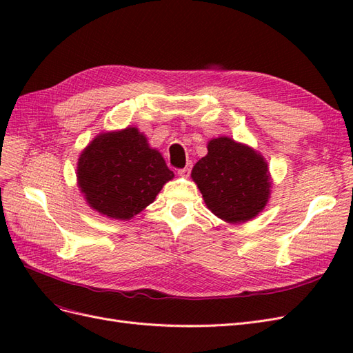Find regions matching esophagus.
Returning a JSON list of instances; mask_svg holds the SVG:
<instances>
[{
	"label": "esophagus",
	"instance_id": "1",
	"mask_svg": "<svg viewBox=\"0 0 353 353\" xmlns=\"http://www.w3.org/2000/svg\"><path fill=\"white\" fill-rule=\"evenodd\" d=\"M191 168H193V163L188 162L185 168H183V169H178V174H179L181 176H188V175L191 174Z\"/></svg>",
	"mask_w": 353,
	"mask_h": 353
}]
</instances>
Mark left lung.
Returning <instances> with one entry per match:
<instances>
[{"label":"left lung","mask_w":353,"mask_h":353,"mask_svg":"<svg viewBox=\"0 0 353 353\" xmlns=\"http://www.w3.org/2000/svg\"><path fill=\"white\" fill-rule=\"evenodd\" d=\"M206 206L227 222H245L270 197L268 165L250 147L221 137L209 141L208 154L191 172Z\"/></svg>","instance_id":"left-lung-1"}]
</instances>
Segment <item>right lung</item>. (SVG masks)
<instances>
[{
	"mask_svg": "<svg viewBox=\"0 0 353 353\" xmlns=\"http://www.w3.org/2000/svg\"><path fill=\"white\" fill-rule=\"evenodd\" d=\"M172 178L162 154L137 128L100 134L78 162V184L88 205L113 219L140 213Z\"/></svg>",
	"mask_w": 353,
	"mask_h": 353,
	"instance_id": "obj_1",
	"label": "right lung"
}]
</instances>
